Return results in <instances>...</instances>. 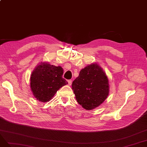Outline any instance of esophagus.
<instances>
[{
	"label": "esophagus",
	"instance_id": "obj_1",
	"mask_svg": "<svg viewBox=\"0 0 147 147\" xmlns=\"http://www.w3.org/2000/svg\"><path fill=\"white\" fill-rule=\"evenodd\" d=\"M68 83L69 86H71V84H72V80H68Z\"/></svg>",
	"mask_w": 147,
	"mask_h": 147
}]
</instances>
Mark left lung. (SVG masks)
Here are the masks:
<instances>
[{
  "label": "left lung",
  "mask_w": 147,
  "mask_h": 147,
  "mask_svg": "<svg viewBox=\"0 0 147 147\" xmlns=\"http://www.w3.org/2000/svg\"><path fill=\"white\" fill-rule=\"evenodd\" d=\"M76 99L86 110H92L105 101L109 92L107 76L101 67L92 63L80 70L72 84Z\"/></svg>",
  "instance_id": "obj_1"
}]
</instances>
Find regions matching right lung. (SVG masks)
<instances>
[{"mask_svg":"<svg viewBox=\"0 0 147 147\" xmlns=\"http://www.w3.org/2000/svg\"><path fill=\"white\" fill-rule=\"evenodd\" d=\"M63 69L46 62H41L32 72L30 88L34 96L41 102L50 101L59 89L68 84L62 78Z\"/></svg>","mask_w":147,"mask_h":147,"instance_id":"1","label":"right lung"}]
</instances>
